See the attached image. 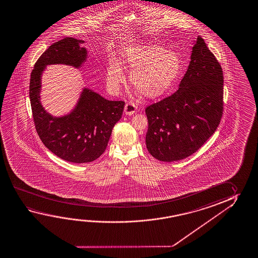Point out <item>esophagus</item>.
Returning a JSON list of instances; mask_svg holds the SVG:
<instances>
[{
  "instance_id": "34e87169",
  "label": "esophagus",
  "mask_w": 258,
  "mask_h": 258,
  "mask_svg": "<svg viewBox=\"0 0 258 258\" xmlns=\"http://www.w3.org/2000/svg\"><path fill=\"white\" fill-rule=\"evenodd\" d=\"M137 110V106L133 103V102H127V104L125 105L124 108V111L126 115H133L136 112Z\"/></svg>"
}]
</instances>
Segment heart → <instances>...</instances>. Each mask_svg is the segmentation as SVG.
<instances>
[{
	"label": "heart",
	"instance_id": "obj_1",
	"mask_svg": "<svg viewBox=\"0 0 258 258\" xmlns=\"http://www.w3.org/2000/svg\"><path fill=\"white\" fill-rule=\"evenodd\" d=\"M121 64L130 73L131 85L144 97L156 99L169 92L181 72L182 62L173 51L156 44H144L126 50ZM125 81L119 63H110L107 82L112 89H118Z\"/></svg>",
	"mask_w": 258,
	"mask_h": 258
}]
</instances>
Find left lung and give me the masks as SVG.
<instances>
[{
    "instance_id": "left-lung-1",
    "label": "left lung",
    "mask_w": 258,
    "mask_h": 258,
    "mask_svg": "<svg viewBox=\"0 0 258 258\" xmlns=\"http://www.w3.org/2000/svg\"><path fill=\"white\" fill-rule=\"evenodd\" d=\"M223 83L221 66L199 36L177 91L146 108V145L151 156L182 160L213 135L223 114Z\"/></svg>"
}]
</instances>
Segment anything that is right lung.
<instances>
[{
	"instance_id": "right-lung-1",
	"label": "right lung",
	"mask_w": 258,
	"mask_h": 258,
	"mask_svg": "<svg viewBox=\"0 0 258 258\" xmlns=\"http://www.w3.org/2000/svg\"><path fill=\"white\" fill-rule=\"evenodd\" d=\"M82 43L84 40L64 38L52 44L35 63L30 82V105L38 137L55 156L76 164L93 162L102 156L125 105L122 101H108L85 88L69 114L53 117L43 108L39 93L45 68L55 63L80 68L87 57Z\"/></svg>"
}]
</instances>
